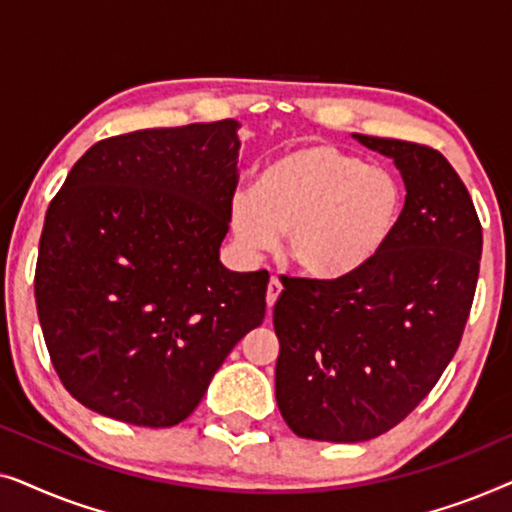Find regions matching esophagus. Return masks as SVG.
Instances as JSON below:
<instances>
[{
  "label": "esophagus",
  "mask_w": 512,
  "mask_h": 512,
  "mask_svg": "<svg viewBox=\"0 0 512 512\" xmlns=\"http://www.w3.org/2000/svg\"><path fill=\"white\" fill-rule=\"evenodd\" d=\"M279 293H282V282H279V277L272 275L268 284V296H265V300H268V310H272V305H275Z\"/></svg>",
  "instance_id": "34e87169"
}]
</instances>
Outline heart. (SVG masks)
<instances>
[{"instance_id":"heart-1","label":"heart","mask_w":512,"mask_h":512,"mask_svg":"<svg viewBox=\"0 0 512 512\" xmlns=\"http://www.w3.org/2000/svg\"><path fill=\"white\" fill-rule=\"evenodd\" d=\"M405 191L387 167L331 144H303L270 160L254 191L230 200V230L244 254L270 251L286 230V254L319 279L373 261L403 219Z\"/></svg>"}]
</instances>
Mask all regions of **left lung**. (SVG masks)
Masks as SVG:
<instances>
[{
  "mask_svg": "<svg viewBox=\"0 0 512 512\" xmlns=\"http://www.w3.org/2000/svg\"><path fill=\"white\" fill-rule=\"evenodd\" d=\"M394 158L403 219L373 261L335 279H282L275 398L300 438L361 443L403 422L457 352L478 286L482 226L443 153L354 135Z\"/></svg>",
  "mask_w": 512,
  "mask_h": 512,
  "instance_id": "left-lung-1",
  "label": "left lung"
}]
</instances>
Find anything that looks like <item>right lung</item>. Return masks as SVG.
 Segmentation results:
<instances>
[{"label": "right lung", "instance_id": "obj_1", "mask_svg": "<svg viewBox=\"0 0 512 512\" xmlns=\"http://www.w3.org/2000/svg\"><path fill=\"white\" fill-rule=\"evenodd\" d=\"M240 123L137 130L97 142L51 200L34 300L60 382L135 426L191 415L265 317L268 270L219 261Z\"/></svg>", "mask_w": 512, "mask_h": 512}]
</instances>
